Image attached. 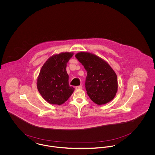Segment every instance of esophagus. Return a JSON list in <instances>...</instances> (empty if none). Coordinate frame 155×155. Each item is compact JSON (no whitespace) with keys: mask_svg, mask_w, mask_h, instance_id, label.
<instances>
[{"mask_svg":"<svg viewBox=\"0 0 155 155\" xmlns=\"http://www.w3.org/2000/svg\"><path fill=\"white\" fill-rule=\"evenodd\" d=\"M82 88V85H80V86L76 87H75V89H76V90H80V89H81Z\"/></svg>","mask_w":155,"mask_h":155,"instance_id":"obj_1","label":"esophagus"}]
</instances>
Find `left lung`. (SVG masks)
Here are the masks:
<instances>
[{
	"instance_id": "left-lung-1",
	"label": "left lung",
	"mask_w": 155,
	"mask_h": 155,
	"mask_svg": "<svg viewBox=\"0 0 155 155\" xmlns=\"http://www.w3.org/2000/svg\"><path fill=\"white\" fill-rule=\"evenodd\" d=\"M75 57L87 72L85 88L90 99L98 105L112 101L118 90V82L109 63L89 52H78Z\"/></svg>"
}]
</instances>
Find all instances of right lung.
Masks as SVG:
<instances>
[{
  "mask_svg": "<svg viewBox=\"0 0 155 155\" xmlns=\"http://www.w3.org/2000/svg\"><path fill=\"white\" fill-rule=\"evenodd\" d=\"M74 54L61 52L52 55L42 67L38 76L37 86L41 95L48 103L60 105L73 94L74 88L68 85L67 63Z\"/></svg>",
  "mask_w": 155,
  "mask_h": 155,
  "instance_id": "add662e5",
  "label": "right lung"
}]
</instances>
